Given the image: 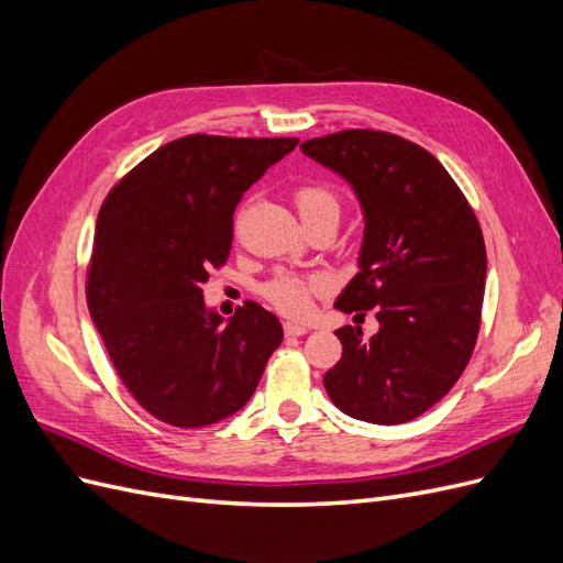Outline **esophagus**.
I'll return each instance as SVG.
<instances>
[{"instance_id": "34e87169", "label": "esophagus", "mask_w": 563, "mask_h": 563, "mask_svg": "<svg viewBox=\"0 0 563 563\" xmlns=\"http://www.w3.org/2000/svg\"><path fill=\"white\" fill-rule=\"evenodd\" d=\"M310 329L302 327V323H296V321H286L284 323V333L286 335H305Z\"/></svg>"}]
</instances>
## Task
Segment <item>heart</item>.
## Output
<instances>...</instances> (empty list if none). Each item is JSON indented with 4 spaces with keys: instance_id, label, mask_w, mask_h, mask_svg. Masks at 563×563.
<instances>
[{
    "instance_id": "obj_1",
    "label": "heart",
    "mask_w": 563,
    "mask_h": 563,
    "mask_svg": "<svg viewBox=\"0 0 563 563\" xmlns=\"http://www.w3.org/2000/svg\"><path fill=\"white\" fill-rule=\"evenodd\" d=\"M296 201H298L300 211H310V209H319V207H338L333 192L329 190V187H321V185L302 187V190H298V195H296ZM329 286H331V277H327V275H308V277L282 275L275 282L267 284L265 296L284 314L305 317L312 310V298L317 294L327 291Z\"/></svg>"
}]
</instances>
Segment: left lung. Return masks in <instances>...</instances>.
<instances>
[{
  "label": "left lung",
  "instance_id": "8db88e82",
  "mask_svg": "<svg viewBox=\"0 0 563 563\" xmlns=\"http://www.w3.org/2000/svg\"><path fill=\"white\" fill-rule=\"evenodd\" d=\"M302 155L360 201V272L340 312L376 310L378 333L335 331L340 362L323 376L350 418L399 424L428 411L465 371L482 321L486 246L465 195L437 157L395 133L350 129L305 141Z\"/></svg>",
  "mask_w": 563,
  "mask_h": 563
}]
</instances>
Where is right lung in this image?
Instances as JSON below:
<instances>
[{
  "label": "right lung",
  "instance_id": "obj_1",
  "mask_svg": "<svg viewBox=\"0 0 563 563\" xmlns=\"http://www.w3.org/2000/svg\"><path fill=\"white\" fill-rule=\"evenodd\" d=\"M296 145L185 135L119 180L98 213L89 310L119 378L162 422L203 428L230 418L282 343L279 319L258 302L225 321L201 286L228 261L236 203Z\"/></svg>",
  "mask_w": 563,
  "mask_h": 563
}]
</instances>
